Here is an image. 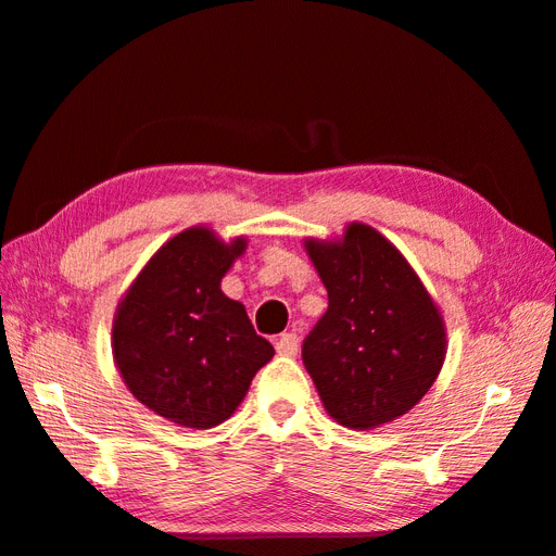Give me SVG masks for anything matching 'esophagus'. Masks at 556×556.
<instances>
[{
    "label": "esophagus",
    "mask_w": 556,
    "mask_h": 556,
    "mask_svg": "<svg viewBox=\"0 0 556 556\" xmlns=\"http://www.w3.org/2000/svg\"><path fill=\"white\" fill-rule=\"evenodd\" d=\"M298 345H300L298 333H282L276 341V350L282 357H292L294 353H298Z\"/></svg>",
    "instance_id": "obj_1"
}]
</instances>
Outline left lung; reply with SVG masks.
I'll return each instance as SVG.
<instances>
[{
    "mask_svg": "<svg viewBox=\"0 0 556 556\" xmlns=\"http://www.w3.org/2000/svg\"><path fill=\"white\" fill-rule=\"evenodd\" d=\"M328 309L302 359L326 413L374 429L422 401L446 359V324L425 282L379 230L350 223L336 240H304Z\"/></svg>",
    "mask_w": 556,
    "mask_h": 556,
    "instance_id": "obj_1",
    "label": "left lung"
}]
</instances>
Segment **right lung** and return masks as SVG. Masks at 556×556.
<instances>
[{
  "mask_svg": "<svg viewBox=\"0 0 556 556\" xmlns=\"http://www.w3.org/2000/svg\"><path fill=\"white\" fill-rule=\"evenodd\" d=\"M247 249L208 225L177 232L146 262L112 319V357L139 403L167 422L208 429L244 401L254 374L274 357L242 302L220 280Z\"/></svg>",
  "mask_w": 556,
  "mask_h": 556,
  "instance_id": "right-lung-1",
  "label": "right lung"
}]
</instances>
